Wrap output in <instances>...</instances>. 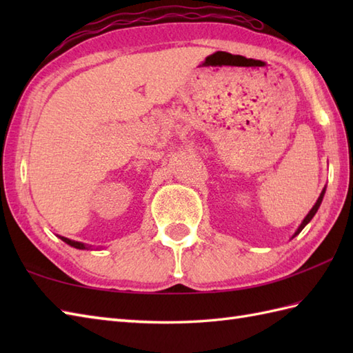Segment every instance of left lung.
<instances>
[{"label": "left lung", "mask_w": 353, "mask_h": 353, "mask_svg": "<svg viewBox=\"0 0 353 353\" xmlns=\"http://www.w3.org/2000/svg\"><path fill=\"white\" fill-rule=\"evenodd\" d=\"M323 196H325V190H323V191H321V194H320V197H319V200H317V203L312 206V209H311V211H310V214L305 216V220L302 221V224H301V228H299V229H297V232H296V234H294V236H296L297 234H301V232H302V229H303V228L306 226V224H308V223H310V221L312 220V216H314V215H316V212H317V209L320 208V203H321V200H323Z\"/></svg>", "instance_id": "obj_1"}]
</instances>
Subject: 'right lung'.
I'll return each instance as SVG.
<instances>
[{
    "instance_id": "add662e5",
    "label": "right lung",
    "mask_w": 353,
    "mask_h": 353,
    "mask_svg": "<svg viewBox=\"0 0 353 353\" xmlns=\"http://www.w3.org/2000/svg\"><path fill=\"white\" fill-rule=\"evenodd\" d=\"M61 239H62V241H65L66 244H70V245H72V247H76V249H86V245H85V244H81V243L71 241V239H68V238H63V236H61Z\"/></svg>"
}]
</instances>
